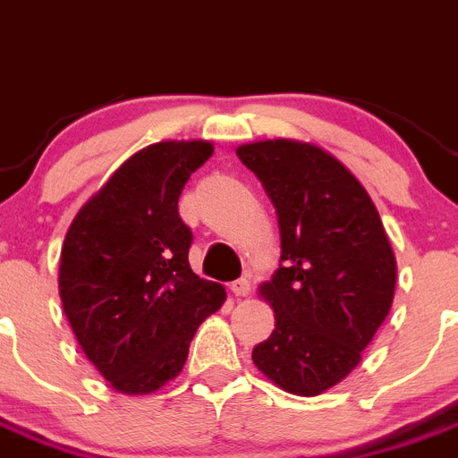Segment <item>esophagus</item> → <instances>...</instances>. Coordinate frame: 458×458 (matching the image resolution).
<instances>
[{
    "instance_id": "obj_1",
    "label": "esophagus",
    "mask_w": 458,
    "mask_h": 458,
    "mask_svg": "<svg viewBox=\"0 0 458 458\" xmlns=\"http://www.w3.org/2000/svg\"><path fill=\"white\" fill-rule=\"evenodd\" d=\"M230 289H233L234 296H239V298L249 296V293H250V282H249V277H239V280L230 282Z\"/></svg>"
}]
</instances>
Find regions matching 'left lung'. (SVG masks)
Masks as SVG:
<instances>
[{
	"label": "left lung",
	"instance_id": "obj_1",
	"mask_svg": "<svg viewBox=\"0 0 458 458\" xmlns=\"http://www.w3.org/2000/svg\"><path fill=\"white\" fill-rule=\"evenodd\" d=\"M276 208L280 268L259 284L276 330L253 364L282 391L318 395L348 377L395 293L397 264L379 212L352 171L298 140L237 147Z\"/></svg>",
	"mask_w": 458,
	"mask_h": 458
}]
</instances>
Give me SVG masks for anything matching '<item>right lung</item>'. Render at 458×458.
Returning a JSON list of instances; mask_svg holds the SVG:
<instances>
[{"mask_svg":"<svg viewBox=\"0 0 458 458\" xmlns=\"http://www.w3.org/2000/svg\"><path fill=\"white\" fill-rule=\"evenodd\" d=\"M212 153L205 140L142 148L65 234L63 310L85 357L126 395H147L176 377L199 326L225 301L219 282L191 271V230L178 215L182 187Z\"/></svg>","mask_w":458,"mask_h":458,"instance_id":"add662e5","label":"right lung"}]
</instances>
